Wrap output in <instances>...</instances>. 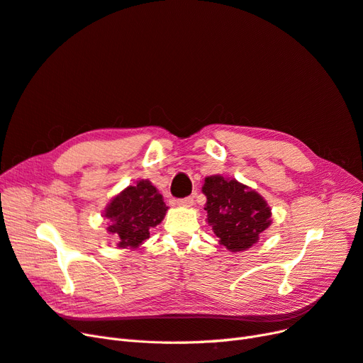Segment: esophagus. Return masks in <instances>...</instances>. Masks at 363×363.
<instances>
[{"label": "esophagus", "instance_id": "obj_1", "mask_svg": "<svg viewBox=\"0 0 363 363\" xmlns=\"http://www.w3.org/2000/svg\"><path fill=\"white\" fill-rule=\"evenodd\" d=\"M192 204H194V196H186V199L179 200V206H183V207H191Z\"/></svg>", "mask_w": 363, "mask_h": 363}]
</instances>
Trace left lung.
I'll use <instances>...</instances> for the list:
<instances>
[{"instance_id":"left-lung-1","label":"left lung","mask_w":363,"mask_h":363,"mask_svg":"<svg viewBox=\"0 0 363 363\" xmlns=\"http://www.w3.org/2000/svg\"><path fill=\"white\" fill-rule=\"evenodd\" d=\"M203 194L207 203V223L219 244L238 252L251 248L259 235L271 225V208L263 196L238 180L223 175L206 177Z\"/></svg>"}]
</instances>
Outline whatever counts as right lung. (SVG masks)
<instances>
[{"label":"right lung","instance_id":"obj_1","mask_svg":"<svg viewBox=\"0 0 363 363\" xmlns=\"http://www.w3.org/2000/svg\"><path fill=\"white\" fill-rule=\"evenodd\" d=\"M168 207L150 180H139L113 196L104 216L107 232L115 235L119 248H138L150 238V228L162 223Z\"/></svg>","mask_w":363,"mask_h":363}]
</instances>
